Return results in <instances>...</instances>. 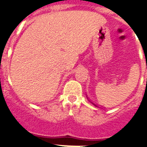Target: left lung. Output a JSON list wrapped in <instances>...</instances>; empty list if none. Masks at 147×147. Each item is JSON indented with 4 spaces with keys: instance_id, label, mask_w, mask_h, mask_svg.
<instances>
[{
    "instance_id": "left-lung-1",
    "label": "left lung",
    "mask_w": 147,
    "mask_h": 147,
    "mask_svg": "<svg viewBox=\"0 0 147 147\" xmlns=\"http://www.w3.org/2000/svg\"><path fill=\"white\" fill-rule=\"evenodd\" d=\"M90 102L92 103V104H93V105H95V106H96V107H98V105H96V104H95V103H93V102Z\"/></svg>"
}]
</instances>
